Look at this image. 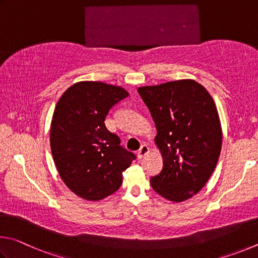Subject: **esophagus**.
<instances>
[{"label": "esophagus", "instance_id": "esophagus-1", "mask_svg": "<svg viewBox=\"0 0 258 258\" xmlns=\"http://www.w3.org/2000/svg\"><path fill=\"white\" fill-rule=\"evenodd\" d=\"M148 153H150V148H148L147 145H142L141 148L137 151V156L138 159H143L144 156H146Z\"/></svg>", "mask_w": 258, "mask_h": 258}]
</instances>
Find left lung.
Wrapping results in <instances>:
<instances>
[{"label":"left lung","mask_w":258,"mask_h":258,"mask_svg":"<svg viewBox=\"0 0 258 258\" xmlns=\"http://www.w3.org/2000/svg\"><path fill=\"white\" fill-rule=\"evenodd\" d=\"M138 93L155 122L163 159L152 188L168 201H187L205 186L219 161L222 128L213 98L192 79L144 86Z\"/></svg>","instance_id":"1"}]
</instances>
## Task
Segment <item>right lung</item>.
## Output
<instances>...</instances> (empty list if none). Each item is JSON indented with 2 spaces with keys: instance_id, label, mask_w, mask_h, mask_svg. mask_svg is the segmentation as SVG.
Here are the masks:
<instances>
[{
  "instance_id": "add662e5",
  "label": "right lung",
  "mask_w": 258,
  "mask_h": 258,
  "mask_svg": "<svg viewBox=\"0 0 258 258\" xmlns=\"http://www.w3.org/2000/svg\"><path fill=\"white\" fill-rule=\"evenodd\" d=\"M128 95L120 86L79 81L56 103L49 134L54 163L66 186L86 201L115 192L136 159L104 123L110 108Z\"/></svg>"
}]
</instances>
